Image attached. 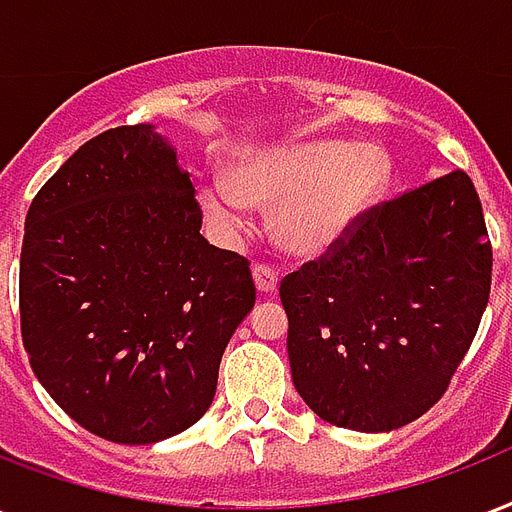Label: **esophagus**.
<instances>
[{"label":"esophagus","mask_w":512,"mask_h":512,"mask_svg":"<svg viewBox=\"0 0 512 512\" xmlns=\"http://www.w3.org/2000/svg\"><path fill=\"white\" fill-rule=\"evenodd\" d=\"M252 276H255V287L260 295H271L276 290V284H279V276L271 271V268H265V265H255L252 268Z\"/></svg>","instance_id":"esophagus-1"}]
</instances>
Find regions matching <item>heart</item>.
I'll use <instances>...</instances> for the list:
<instances>
[{
	"label": "heart",
	"mask_w": 512,
	"mask_h": 512,
	"mask_svg": "<svg viewBox=\"0 0 512 512\" xmlns=\"http://www.w3.org/2000/svg\"><path fill=\"white\" fill-rule=\"evenodd\" d=\"M392 163L373 142H298L241 152L228 179L201 187V209L225 228L247 220L249 206H273L271 239L300 260H317L354 236L384 198Z\"/></svg>",
	"instance_id": "heart-1"
}]
</instances>
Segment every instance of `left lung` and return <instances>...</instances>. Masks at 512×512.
<instances>
[{
  "mask_svg": "<svg viewBox=\"0 0 512 512\" xmlns=\"http://www.w3.org/2000/svg\"><path fill=\"white\" fill-rule=\"evenodd\" d=\"M489 290L491 241L473 179L451 171L408 190L279 287L292 384L335 427L411 424L446 392Z\"/></svg>",
  "mask_w": 512,
  "mask_h": 512,
  "instance_id": "obj_1",
  "label": "left lung"
}]
</instances>
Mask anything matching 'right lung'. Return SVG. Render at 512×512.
Here are the masks:
<instances>
[{
  "mask_svg": "<svg viewBox=\"0 0 512 512\" xmlns=\"http://www.w3.org/2000/svg\"><path fill=\"white\" fill-rule=\"evenodd\" d=\"M252 306L249 263L201 236L190 174L150 123L93 136L31 201L23 349L99 438L147 446L193 427Z\"/></svg>",
  "mask_w": 512,
  "mask_h": 512,
  "instance_id": "1",
  "label": "right lung"
}]
</instances>
